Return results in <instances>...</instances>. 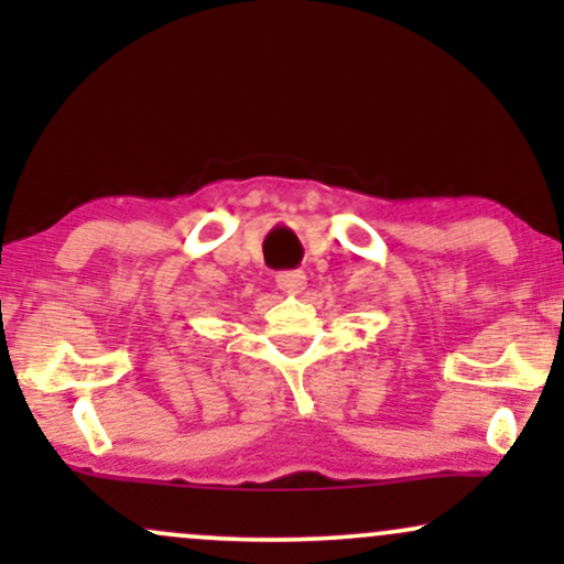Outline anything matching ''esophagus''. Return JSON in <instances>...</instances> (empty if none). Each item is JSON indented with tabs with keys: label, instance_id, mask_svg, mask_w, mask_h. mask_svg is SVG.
I'll return each mask as SVG.
<instances>
[{
	"label": "esophagus",
	"instance_id": "34e87169",
	"mask_svg": "<svg viewBox=\"0 0 564 564\" xmlns=\"http://www.w3.org/2000/svg\"><path fill=\"white\" fill-rule=\"evenodd\" d=\"M275 283L283 294H300L307 286V275L302 270H286V273H278Z\"/></svg>",
	"mask_w": 564,
	"mask_h": 564
}]
</instances>
